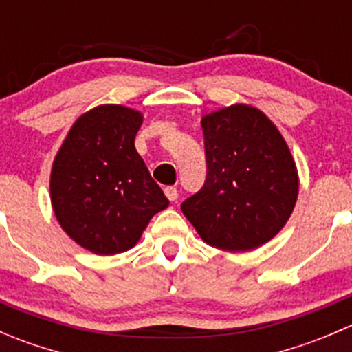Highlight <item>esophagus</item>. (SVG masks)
<instances>
[{"label": "esophagus", "mask_w": 352, "mask_h": 352, "mask_svg": "<svg viewBox=\"0 0 352 352\" xmlns=\"http://www.w3.org/2000/svg\"><path fill=\"white\" fill-rule=\"evenodd\" d=\"M165 196L173 202V201H177V197H179V192H177L175 187L168 186V187H165Z\"/></svg>", "instance_id": "obj_1"}]
</instances>
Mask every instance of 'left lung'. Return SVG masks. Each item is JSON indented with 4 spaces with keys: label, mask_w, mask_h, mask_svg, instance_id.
<instances>
[{
    "label": "left lung",
    "mask_w": 352,
    "mask_h": 352,
    "mask_svg": "<svg viewBox=\"0 0 352 352\" xmlns=\"http://www.w3.org/2000/svg\"><path fill=\"white\" fill-rule=\"evenodd\" d=\"M206 180L182 212L206 243L245 252L285 226L298 197V173L274 124L254 107L232 105L202 119Z\"/></svg>",
    "instance_id": "left-lung-1"
}]
</instances>
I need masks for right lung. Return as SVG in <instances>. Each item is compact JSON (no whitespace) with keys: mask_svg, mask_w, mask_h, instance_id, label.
Listing matches in <instances>:
<instances>
[{"mask_svg":"<svg viewBox=\"0 0 352 352\" xmlns=\"http://www.w3.org/2000/svg\"><path fill=\"white\" fill-rule=\"evenodd\" d=\"M143 116L102 105L74 122L54 160L51 199L63 230L87 250H129L150 219L168 206L134 138Z\"/></svg>","mask_w":352,"mask_h":352,"instance_id":"add662e5","label":"right lung"}]
</instances>
